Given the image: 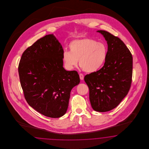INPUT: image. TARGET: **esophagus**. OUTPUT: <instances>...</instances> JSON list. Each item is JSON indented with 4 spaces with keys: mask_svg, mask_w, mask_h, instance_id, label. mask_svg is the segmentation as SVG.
Masks as SVG:
<instances>
[{
    "mask_svg": "<svg viewBox=\"0 0 149 149\" xmlns=\"http://www.w3.org/2000/svg\"><path fill=\"white\" fill-rule=\"evenodd\" d=\"M79 76H80V79H81V80H84V75H83L82 74L80 73V74H79Z\"/></svg>",
    "mask_w": 149,
    "mask_h": 149,
    "instance_id": "1",
    "label": "esophagus"
}]
</instances>
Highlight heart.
<instances>
[{
	"instance_id": "heart-1",
	"label": "heart",
	"mask_w": 149,
	"mask_h": 149,
	"mask_svg": "<svg viewBox=\"0 0 149 149\" xmlns=\"http://www.w3.org/2000/svg\"><path fill=\"white\" fill-rule=\"evenodd\" d=\"M70 51H65L62 59L65 67L72 70L79 65L86 72H94L104 64L107 48L104 43L88 38L73 40L69 44Z\"/></svg>"
}]
</instances>
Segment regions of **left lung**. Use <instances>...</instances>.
Segmentation results:
<instances>
[{
    "instance_id": "8db88e82",
    "label": "left lung",
    "mask_w": 149,
    "mask_h": 149,
    "mask_svg": "<svg viewBox=\"0 0 149 149\" xmlns=\"http://www.w3.org/2000/svg\"><path fill=\"white\" fill-rule=\"evenodd\" d=\"M108 44L104 66L85 75L92 108L98 112L115 108L128 94L132 81L133 57L119 38L105 31H98Z\"/></svg>"
}]
</instances>
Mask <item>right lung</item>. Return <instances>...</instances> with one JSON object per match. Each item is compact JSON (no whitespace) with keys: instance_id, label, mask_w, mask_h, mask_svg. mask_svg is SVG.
Returning a JSON list of instances; mask_svg holds the SVG:
<instances>
[{"instance_id":"obj_1","label":"right lung","mask_w":149,"mask_h":149,"mask_svg":"<svg viewBox=\"0 0 149 149\" xmlns=\"http://www.w3.org/2000/svg\"><path fill=\"white\" fill-rule=\"evenodd\" d=\"M63 48L53 34L28 47L18 64V74L28 104L47 117L58 118L67 110L70 92L80 82L77 71L63 68Z\"/></svg>"}]
</instances>
